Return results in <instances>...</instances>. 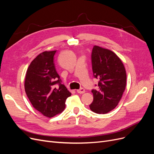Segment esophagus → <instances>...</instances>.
Returning <instances> with one entry per match:
<instances>
[{
	"label": "esophagus",
	"mask_w": 154,
	"mask_h": 154,
	"mask_svg": "<svg viewBox=\"0 0 154 154\" xmlns=\"http://www.w3.org/2000/svg\"><path fill=\"white\" fill-rule=\"evenodd\" d=\"M85 91L84 88H80V89H78L77 90V92L79 93V94H83V93H85Z\"/></svg>",
	"instance_id": "1"
}]
</instances>
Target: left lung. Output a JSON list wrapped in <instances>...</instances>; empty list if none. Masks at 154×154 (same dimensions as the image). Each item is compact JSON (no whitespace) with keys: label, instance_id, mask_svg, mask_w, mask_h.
I'll return each instance as SVG.
<instances>
[{"label":"left lung","instance_id":"8db88e82","mask_svg":"<svg viewBox=\"0 0 154 154\" xmlns=\"http://www.w3.org/2000/svg\"><path fill=\"white\" fill-rule=\"evenodd\" d=\"M94 76L100 79L98 89L92 90L90 109L97 114H106L114 109L122 99L127 84L124 65L113 51L94 45L92 52Z\"/></svg>","mask_w":154,"mask_h":154}]
</instances>
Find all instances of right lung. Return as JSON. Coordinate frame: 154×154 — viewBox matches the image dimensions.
<instances>
[{
  "label": "right lung",
  "instance_id": "obj_1",
  "mask_svg": "<svg viewBox=\"0 0 154 154\" xmlns=\"http://www.w3.org/2000/svg\"><path fill=\"white\" fill-rule=\"evenodd\" d=\"M57 51H45L39 54L27 68L24 88L32 106L48 118L61 114L66 101L71 96L66 87L61 84L53 62ZM56 83L58 88H54Z\"/></svg>",
  "mask_w": 154,
  "mask_h": 154
}]
</instances>
